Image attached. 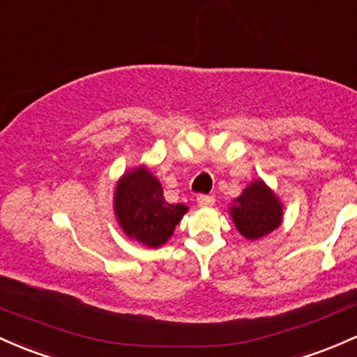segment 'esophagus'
Returning <instances> with one entry per match:
<instances>
[{
    "mask_svg": "<svg viewBox=\"0 0 357 357\" xmlns=\"http://www.w3.org/2000/svg\"><path fill=\"white\" fill-rule=\"evenodd\" d=\"M214 195L211 194H201L197 195V204L201 206V208H211V206H214Z\"/></svg>",
    "mask_w": 357,
    "mask_h": 357,
    "instance_id": "obj_1",
    "label": "esophagus"
}]
</instances>
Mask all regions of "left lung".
I'll return each mask as SVG.
<instances>
[{"label": "left lung", "mask_w": 357, "mask_h": 357, "mask_svg": "<svg viewBox=\"0 0 357 357\" xmlns=\"http://www.w3.org/2000/svg\"><path fill=\"white\" fill-rule=\"evenodd\" d=\"M229 214L245 238L259 240L279 228L282 204L262 180H255L236 199Z\"/></svg>", "instance_id": "1"}]
</instances>
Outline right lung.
I'll list each match as a JSON object with an SVG mask.
<instances>
[{"label":"right lung","mask_w":357,"mask_h":357,"mask_svg":"<svg viewBox=\"0 0 357 357\" xmlns=\"http://www.w3.org/2000/svg\"><path fill=\"white\" fill-rule=\"evenodd\" d=\"M114 209L126 235L151 248L167 243L187 213V206L165 201L162 183L146 167L122 175L114 195Z\"/></svg>","instance_id":"add662e5"}]
</instances>
